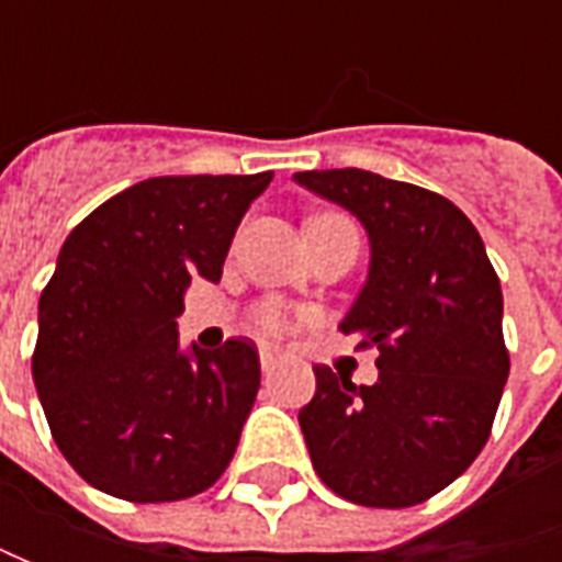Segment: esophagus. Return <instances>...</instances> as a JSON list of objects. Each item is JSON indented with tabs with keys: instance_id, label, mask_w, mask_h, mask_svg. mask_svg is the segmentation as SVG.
Instances as JSON below:
<instances>
[{
	"instance_id": "esophagus-1",
	"label": "esophagus",
	"mask_w": 562,
	"mask_h": 562,
	"mask_svg": "<svg viewBox=\"0 0 562 562\" xmlns=\"http://www.w3.org/2000/svg\"><path fill=\"white\" fill-rule=\"evenodd\" d=\"M259 362H262V372H266V375H271V372L278 369V353H271V350H262Z\"/></svg>"
}]
</instances>
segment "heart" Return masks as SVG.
<instances>
[{"label":"heart","mask_w":562,"mask_h":562,"mask_svg":"<svg viewBox=\"0 0 562 562\" xmlns=\"http://www.w3.org/2000/svg\"><path fill=\"white\" fill-rule=\"evenodd\" d=\"M256 328L262 337H284L291 331V318L281 306H262L256 313Z\"/></svg>","instance_id":"b5f03b06"}]
</instances>
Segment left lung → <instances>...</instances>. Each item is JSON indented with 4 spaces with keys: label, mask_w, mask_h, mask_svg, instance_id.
<instances>
[{
    "label": "left lung",
    "mask_w": 562,
    "mask_h": 562,
    "mask_svg": "<svg viewBox=\"0 0 562 562\" xmlns=\"http://www.w3.org/2000/svg\"><path fill=\"white\" fill-rule=\"evenodd\" d=\"M293 178L350 209L372 244L369 281L340 331L378 350V381L315 366V397L300 409L315 472L350 504H425L491 438L509 375L501 278L441 193L362 168Z\"/></svg>",
    "instance_id": "obj_1"
}]
</instances>
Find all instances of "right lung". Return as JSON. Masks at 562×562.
I'll return each instance as SVG.
<instances>
[{
	"label": "right lung",
	"instance_id": "1",
	"mask_svg": "<svg viewBox=\"0 0 562 562\" xmlns=\"http://www.w3.org/2000/svg\"><path fill=\"white\" fill-rule=\"evenodd\" d=\"M259 175L149 178L68 234L40 296L33 381L61 457L131 504L203 494L231 463L259 394L247 337L187 357L178 315L193 278L218 281Z\"/></svg>",
	"mask_w": 562,
	"mask_h": 562
}]
</instances>
